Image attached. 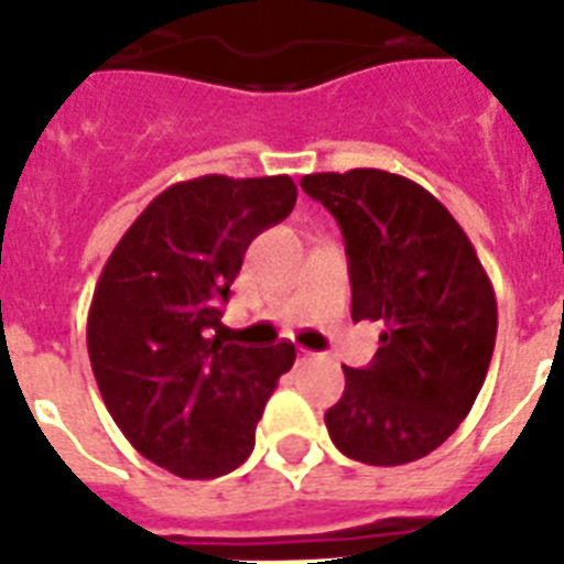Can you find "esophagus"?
Segmentation results:
<instances>
[{
  "mask_svg": "<svg viewBox=\"0 0 564 564\" xmlns=\"http://www.w3.org/2000/svg\"><path fill=\"white\" fill-rule=\"evenodd\" d=\"M316 357H318V354L307 351V348H299V362H313Z\"/></svg>",
  "mask_w": 564,
  "mask_h": 564,
  "instance_id": "1",
  "label": "esophagus"
}]
</instances>
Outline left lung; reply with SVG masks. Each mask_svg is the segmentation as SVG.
<instances>
[{
  "mask_svg": "<svg viewBox=\"0 0 564 564\" xmlns=\"http://www.w3.org/2000/svg\"><path fill=\"white\" fill-rule=\"evenodd\" d=\"M301 187L345 237L354 322H383L366 369L325 412L345 456L415 463L471 412L498 336V301L471 239L436 195L383 170L316 172Z\"/></svg>",
  "mask_w": 564,
  "mask_h": 564,
  "instance_id": "obj_1",
  "label": "left lung"
}]
</instances>
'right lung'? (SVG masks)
I'll use <instances>...</instances> for the list:
<instances>
[{"mask_svg":"<svg viewBox=\"0 0 564 564\" xmlns=\"http://www.w3.org/2000/svg\"><path fill=\"white\" fill-rule=\"evenodd\" d=\"M290 175H202L163 189L122 234L87 316L101 401L126 438L184 480L246 463L292 343L242 348L210 330L257 234L286 219Z\"/></svg>","mask_w":564,"mask_h":564,"instance_id":"1","label":"right lung"}]
</instances>
